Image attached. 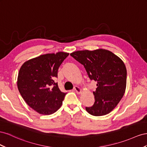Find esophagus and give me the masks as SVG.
Returning <instances> with one entry per match:
<instances>
[{"instance_id":"esophagus-1","label":"esophagus","mask_w":147,"mask_h":147,"mask_svg":"<svg viewBox=\"0 0 147 147\" xmlns=\"http://www.w3.org/2000/svg\"><path fill=\"white\" fill-rule=\"evenodd\" d=\"M74 90L76 92L77 94H79V93H81V89H80V88H79V87H78V86H75L74 87Z\"/></svg>"}]
</instances>
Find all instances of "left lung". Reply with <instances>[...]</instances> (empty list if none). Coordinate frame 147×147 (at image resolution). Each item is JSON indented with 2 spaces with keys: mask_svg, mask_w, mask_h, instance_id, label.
Segmentation results:
<instances>
[{
  "mask_svg": "<svg viewBox=\"0 0 147 147\" xmlns=\"http://www.w3.org/2000/svg\"><path fill=\"white\" fill-rule=\"evenodd\" d=\"M70 55L84 66L90 80L97 82L93 92L94 103L86 107V111L95 116L111 112L123 97L126 87L127 70L123 61L104 49L81 50Z\"/></svg>",
  "mask_w": 147,
  "mask_h": 147,
  "instance_id": "1",
  "label": "left lung"
}]
</instances>
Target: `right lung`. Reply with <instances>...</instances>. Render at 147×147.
I'll list each match as a JSON object with an SVG mask.
<instances>
[{
    "instance_id": "obj_1",
    "label": "right lung",
    "mask_w": 147,
    "mask_h": 147,
    "mask_svg": "<svg viewBox=\"0 0 147 147\" xmlns=\"http://www.w3.org/2000/svg\"><path fill=\"white\" fill-rule=\"evenodd\" d=\"M69 53L45 54L26 61L20 69L18 89L24 101L42 115L56 112L61 106L66 93L60 91L54 79Z\"/></svg>"
}]
</instances>
